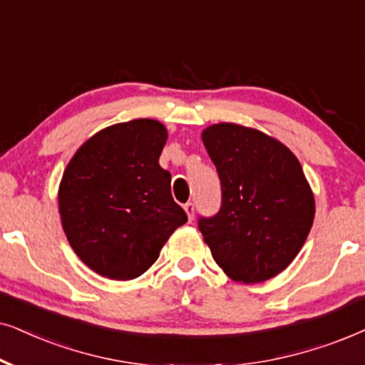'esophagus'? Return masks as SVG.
<instances>
[{"label":"esophagus","instance_id":"34e87169","mask_svg":"<svg viewBox=\"0 0 365 365\" xmlns=\"http://www.w3.org/2000/svg\"><path fill=\"white\" fill-rule=\"evenodd\" d=\"M183 208H185L187 215H188V220H193V217H195V205H193V202H187L185 205H183Z\"/></svg>","mask_w":365,"mask_h":365}]
</instances>
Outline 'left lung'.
<instances>
[{
	"label": "left lung",
	"instance_id": "obj_1",
	"mask_svg": "<svg viewBox=\"0 0 365 365\" xmlns=\"http://www.w3.org/2000/svg\"><path fill=\"white\" fill-rule=\"evenodd\" d=\"M202 140L222 183V207L200 218L217 265L259 284L292 264L312 228L314 192L297 157L279 140L237 123H215Z\"/></svg>",
	"mask_w": 365,
	"mask_h": 365
}]
</instances>
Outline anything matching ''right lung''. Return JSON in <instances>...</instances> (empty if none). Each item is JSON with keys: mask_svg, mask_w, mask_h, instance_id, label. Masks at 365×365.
<instances>
[{"mask_svg": "<svg viewBox=\"0 0 365 365\" xmlns=\"http://www.w3.org/2000/svg\"><path fill=\"white\" fill-rule=\"evenodd\" d=\"M167 138L157 120L106 126L76 150L63 172V230L80 260L101 277L132 280L145 274L187 222L172 197L170 173L158 163Z\"/></svg>", "mask_w": 365, "mask_h": 365, "instance_id": "add662e5", "label": "right lung"}]
</instances>
